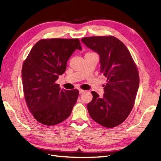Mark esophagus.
<instances>
[{
    "label": "esophagus",
    "instance_id": "esophagus-1",
    "mask_svg": "<svg viewBox=\"0 0 161 161\" xmlns=\"http://www.w3.org/2000/svg\"><path fill=\"white\" fill-rule=\"evenodd\" d=\"M85 92V91H84V90H82V89H79V92H80V94L82 93V92Z\"/></svg>",
    "mask_w": 161,
    "mask_h": 161
}]
</instances>
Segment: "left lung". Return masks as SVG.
Wrapping results in <instances>:
<instances>
[{
    "instance_id": "obj_1",
    "label": "left lung",
    "mask_w": 161,
    "mask_h": 161,
    "mask_svg": "<svg viewBox=\"0 0 161 161\" xmlns=\"http://www.w3.org/2000/svg\"><path fill=\"white\" fill-rule=\"evenodd\" d=\"M82 42L100 57L101 70L107 77L103 97L92 91L87 104L91 118L105 128L125 120L132 109L139 87L138 69L129 50L114 36L83 37Z\"/></svg>"
}]
</instances>
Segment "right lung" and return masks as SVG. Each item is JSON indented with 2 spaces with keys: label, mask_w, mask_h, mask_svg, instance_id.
<instances>
[{
  "label": "right lung",
  "mask_w": 161,
  "mask_h": 161,
  "mask_svg": "<svg viewBox=\"0 0 161 161\" xmlns=\"http://www.w3.org/2000/svg\"><path fill=\"white\" fill-rule=\"evenodd\" d=\"M76 49L79 39H43L32 47L22 67V83L29 109L38 121L54 125L70 116L78 99L77 89H61L56 83Z\"/></svg>",
  "instance_id": "1"
}]
</instances>
